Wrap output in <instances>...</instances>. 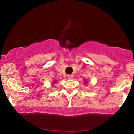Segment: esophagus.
Wrapping results in <instances>:
<instances>
[{"label": "esophagus", "instance_id": "1", "mask_svg": "<svg viewBox=\"0 0 134 134\" xmlns=\"http://www.w3.org/2000/svg\"><path fill=\"white\" fill-rule=\"evenodd\" d=\"M67 77H68V79H72V78L73 77V76H72V75H71V74L68 75V76H67Z\"/></svg>", "mask_w": 134, "mask_h": 134}]
</instances>
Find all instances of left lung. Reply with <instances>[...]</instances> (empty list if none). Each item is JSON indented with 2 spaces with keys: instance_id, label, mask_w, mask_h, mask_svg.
I'll list each match as a JSON object with an SVG mask.
<instances>
[{
  "instance_id": "obj_1",
  "label": "left lung",
  "mask_w": 134,
  "mask_h": 134,
  "mask_svg": "<svg viewBox=\"0 0 134 134\" xmlns=\"http://www.w3.org/2000/svg\"><path fill=\"white\" fill-rule=\"evenodd\" d=\"M87 84V81H85V84Z\"/></svg>"
}]
</instances>
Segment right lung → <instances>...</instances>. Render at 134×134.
I'll list each match as a JSON object with an SVG mask.
<instances>
[{
    "mask_svg": "<svg viewBox=\"0 0 134 134\" xmlns=\"http://www.w3.org/2000/svg\"><path fill=\"white\" fill-rule=\"evenodd\" d=\"M55 82H56V81H53V84H55Z\"/></svg>",
    "mask_w": 134,
    "mask_h": 134,
    "instance_id": "right-lung-1",
    "label": "right lung"
}]
</instances>
